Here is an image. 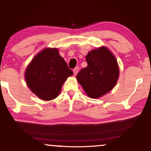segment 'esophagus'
I'll use <instances>...</instances> for the list:
<instances>
[{
  "label": "esophagus",
  "mask_w": 151,
  "mask_h": 151,
  "mask_svg": "<svg viewBox=\"0 0 151 151\" xmlns=\"http://www.w3.org/2000/svg\"><path fill=\"white\" fill-rule=\"evenodd\" d=\"M78 67H76V68L73 70V73H74V75L75 76L76 75V74L78 73Z\"/></svg>",
  "instance_id": "34e87169"
}]
</instances>
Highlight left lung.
<instances>
[{"instance_id": "8db88e82", "label": "left lung", "mask_w": 151, "mask_h": 151, "mask_svg": "<svg viewBox=\"0 0 151 151\" xmlns=\"http://www.w3.org/2000/svg\"><path fill=\"white\" fill-rule=\"evenodd\" d=\"M86 62L87 66L78 72L76 79L89 97L100 98L116 84L119 76L117 61L108 48L101 47L89 51Z\"/></svg>"}]
</instances>
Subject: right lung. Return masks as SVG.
Returning <instances> with one entry per match:
<instances>
[{
  "mask_svg": "<svg viewBox=\"0 0 151 151\" xmlns=\"http://www.w3.org/2000/svg\"><path fill=\"white\" fill-rule=\"evenodd\" d=\"M73 75L58 49L46 48L28 64L25 79L29 89L38 98L49 101L58 97L64 83Z\"/></svg>",
  "mask_w": 151,
  "mask_h": 151,
  "instance_id": "add662e5",
  "label": "right lung"
}]
</instances>
